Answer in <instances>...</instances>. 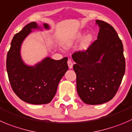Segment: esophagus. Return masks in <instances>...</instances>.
I'll list each match as a JSON object with an SVG mask.
<instances>
[{
    "mask_svg": "<svg viewBox=\"0 0 132 132\" xmlns=\"http://www.w3.org/2000/svg\"><path fill=\"white\" fill-rule=\"evenodd\" d=\"M68 67L70 69H71L73 68V62L70 59L68 61Z\"/></svg>",
    "mask_w": 132,
    "mask_h": 132,
    "instance_id": "1",
    "label": "esophagus"
}]
</instances>
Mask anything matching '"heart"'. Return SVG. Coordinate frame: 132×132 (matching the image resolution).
I'll list each match as a JSON object with an SVG mask.
<instances>
[{"label":"heart","instance_id":"b5f03b06","mask_svg":"<svg viewBox=\"0 0 132 132\" xmlns=\"http://www.w3.org/2000/svg\"><path fill=\"white\" fill-rule=\"evenodd\" d=\"M84 35V34L82 31H79L77 33H75V34L71 35V37H70L66 40L64 44L66 48H70V47H71V46L73 45L74 43L79 41L83 37ZM93 35L92 34H88V35H86L83 38L82 40L81 43H80V50H86L88 49L89 47V46L91 45V43H92V40H93Z\"/></svg>","mask_w":132,"mask_h":132}]
</instances>
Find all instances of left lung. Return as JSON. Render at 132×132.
<instances>
[{
  "instance_id": "8db88e82",
  "label": "left lung",
  "mask_w": 132,
  "mask_h": 132,
  "mask_svg": "<svg viewBox=\"0 0 132 132\" xmlns=\"http://www.w3.org/2000/svg\"><path fill=\"white\" fill-rule=\"evenodd\" d=\"M95 22L99 27L97 40L87 50L72 55L77 93L84 103L91 105L112 99L125 73L123 45L117 32L105 22Z\"/></svg>"
}]
</instances>
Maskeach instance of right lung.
I'll use <instances>...</instances> for the list:
<instances>
[{
  "mask_svg": "<svg viewBox=\"0 0 132 132\" xmlns=\"http://www.w3.org/2000/svg\"><path fill=\"white\" fill-rule=\"evenodd\" d=\"M43 27L50 29L46 23ZM33 29L43 28L32 22L13 37L7 55L6 69L11 88L21 100L32 104H48L54 97L60 80L68 70V58L57 61L48 57L34 66L24 63L20 55L21 46Z\"/></svg>",
  "mask_w": 132,
  "mask_h": 132,
  "instance_id": "add662e5",
  "label": "right lung"
}]
</instances>
